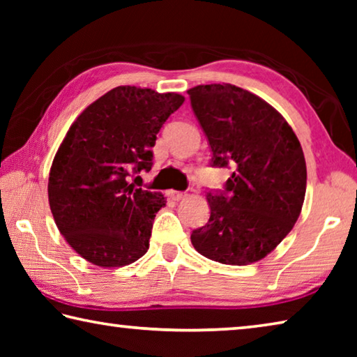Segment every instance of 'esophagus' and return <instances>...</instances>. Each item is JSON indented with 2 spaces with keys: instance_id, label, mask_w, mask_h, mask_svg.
Instances as JSON below:
<instances>
[{
  "instance_id": "esophagus-1",
  "label": "esophagus",
  "mask_w": 357,
  "mask_h": 357,
  "mask_svg": "<svg viewBox=\"0 0 357 357\" xmlns=\"http://www.w3.org/2000/svg\"><path fill=\"white\" fill-rule=\"evenodd\" d=\"M167 197L173 202H181L183 198H185V192H179V190H168Z\"/></svg>"
}]
</instances>
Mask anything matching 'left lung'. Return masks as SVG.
Segmentation results:
<instances>
[{"instance_id": "8db88e82", "label": "left lung", "mask_w": 357, "mask_h": 357, "mask_svg": "<svg viewBox=\"0 0 357 357\" xmlns=\"http://www.w3.org/2000/svg\"><path fill=\"white\" fill-rule=\"evenodd\" d=\"M192 110L208 137L213 167H231L225 190L208 192L195 250L213 261H259L291 231L305 197L307 168L298 137L268 102L229 83L189 89Z\"/></svg>"}]
</instances>
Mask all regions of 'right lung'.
<instances>
[{
	"mask_svg": "<svg viewBox=\"0 0 357 357\" xmlns=\"http://www.w3.org/2000/svg\"><path fill=\"white\" fill-rule=\"evenodd\" d=\"M183 102L176 93L118 86L69 128L50 168L48 203L59 233L86 261L121 268L148 252L165 197L135 189L130 176L151 170L157 134Z\"/></svg>",
	"mask_w": 357,
	"mask_h": 357,
	"instance_id": "add662e5",
	"label": "right lung"
}]
</instances>
